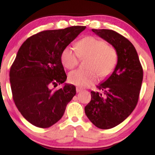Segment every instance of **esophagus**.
Returning a JSON list of instances; mask_svg holds the SVG:
<instances>
[{"instance_id":"1","label":"esophagus","mask_w":155,"mask_h":155,"mask_svg":"<svg viewBox=\"0 0 155 155\" xmlns=\"http://www.w3.org/2000/svg\"><path fill=\"white\" fill-rule=\"evenodd\" d=\"M81 91H82V88H80V87H76V92H81Z\"/></svg>"}]
</instances>
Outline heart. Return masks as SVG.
<instances>
[{"label": "heart", "mask_w": 155, "mask_h": 155, "mask_svg": "<svg viewBox=\"0 0 155 155\" xmlns=\"http://www.w3.org/2000/svg\"><path fill=\"white\" fill-rule=\"evenodd\" d=\"M89 57L88 70L78 69L70 73L68 79L72 84L87 87L95 83L98 75L101 78L109 75L115 68L117 53L102 39L94 37L84 38L75 44V49L66 46L61 53V62L65 68L72 69L78 64L80 58Z\"/></svg>", "instance_id": "heart-1"}]
</instances>
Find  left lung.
I'll use <instances>...</instances> for the list:
<instances>
[{"label": "left lung", "mask_w": 155, "mask_h": 155, "mask_svg": "<svg viewBox=\"0 0 155 155\" xmlns=\"http://www.w3.org/2000/svg\"><path fill=\"white\" fill-rule=\"evenodd\" d=\"M114 46L117 64L111 75L99 84L100 92H91V101L84 112L91 122L101 129L118 126L130 116L138 101L143 71L133 44L111 29H92Z\"/></svg>", "instance_id": "obj_1"}]
</instances>
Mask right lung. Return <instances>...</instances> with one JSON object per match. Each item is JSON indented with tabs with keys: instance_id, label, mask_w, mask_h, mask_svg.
Returning a JSON list of instances; mask_svg holds the SVG:
<instances>
[{
	"instance_id": "right-lung-1",
	"label": "right lung",
	"mask_w": 155,
	"mask_h": 155,
	"mask_svg": "<svg viewBox=\"0 0 155 155\" xmlns=\"http://www.w3.org/2000/svg\"><path fill=\"white\" fill-rule=\"evenodd\" d=\"M85 26L46 30L29 37L19 48L10 71L12 98L23 117L34 126L46 128L62 118L76 94L73 84L53 87L67 79L61 53Z\"/></svg>"
}]
</instances>
